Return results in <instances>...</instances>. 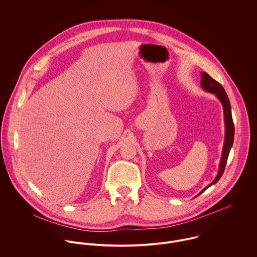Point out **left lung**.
<instances>
[{
    "instance_id": "1",
    "label": "left lung",
    "mask_w": 257,
    "mask_h": 257,
    "mask_svg": "<svg viewBox=\"0 0 257 257\" xmlns=\"http://www.w3.org/2000/svg\"><path fill=\"white\" fill-rule=\"evenodd\" d=\"M201 85L205 91H208L210 93L215 94L218 99L220 100V103L222 104L223 107V111H224V124H225V140H224V146H223V150H222V156H221V161H220V171L218 173V176L216 179L211 184H209L201 193H203L206 189H208L210 186L213 184L217 183L223 174L227 157L229 154V150L232 147L233 144V138H234V124L231 116V108H230V103L228 100V97L223 89V87L220 85L218 81L213 79L210 75L206 72L202 73V81ZM200 193V194H201Z\"/></svg>"
}]
</instances>
